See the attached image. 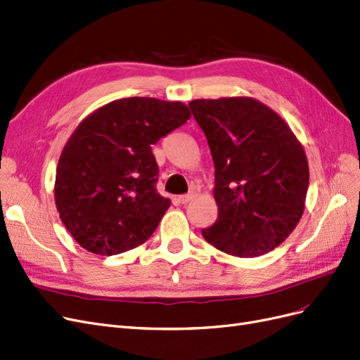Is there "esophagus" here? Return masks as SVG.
Masks as SVG:
<instances>
[{"label":"esophagus","instance_id":"obj_1","mask_svg":"<svg viewBox=\"0 0 360 360\" xmlns=\"http://www.w3.org/2000/svg\"><path fill=\"white\" fill-rule=\"evenodd\" d=\"M179 202L180 204H188V202H191L192 200H193V193H186V195H180L179 198Z\"/></svg>","mask_w":360,"mask_h":360}]
</instances>
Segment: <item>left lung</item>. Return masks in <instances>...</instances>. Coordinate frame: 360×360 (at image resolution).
I'll return each instance as SVG.
<instances>
[{
  "label": "left lung",
  "instance_id": "left-lung-1",
  "mask_svg": "<svg viewBox=\"0 0 360 360\" xmlns=\"http://www.w3.org/2000/svg\"><path fill=\"white\" fill-rule=\"evenodd\" d=\"M189 107L214 162L219 216L202 237L240 257L274 250L304 213V147L276 111L253 98L195 100Z\"/></svg>",
  "mask_w": 360,
  "mask_h": 360
}]
</instances>
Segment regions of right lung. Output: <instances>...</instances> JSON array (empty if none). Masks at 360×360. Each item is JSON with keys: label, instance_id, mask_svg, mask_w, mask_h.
<instances>
[{"label": "right lung", "instance_id": "right-lung-1", "mask_svg": "<svg viewBox=\"0 0 360 360\" xmlns=\"http://www.w3.org/2000/svg\"><path fill=\"white\" fill-rule=\"evenodd\" d=\"M189 117L179 101L132 96L98 108L72 132L58 162L55 201L83 249L111 256L150 238L171 205L156 191L152 146Z\"/></svg>", "mask_w": 360, "mask_h": 360}]
</instances>
